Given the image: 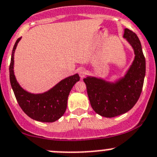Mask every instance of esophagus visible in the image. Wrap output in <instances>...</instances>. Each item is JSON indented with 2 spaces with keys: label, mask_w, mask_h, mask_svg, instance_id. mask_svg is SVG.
Returning <instances> with one entry per match:
<instances>
[{
  "label": "esophagus",
  "mask_w": 157,
  "mask_h": 157,
  "mask_svg": "<svg viewBox=\"0 0 157 157\" xmlns=\"http://www.w3.org/2000/svg\"><path fill=\"white\" fill-rule=\"evenodd\" d=\"M78 74L81 76V78H83L85 75V74H86V71H85V69L84 68H80L78 69Z\"/></svg>",
  "instance_id": "1"
}]
</instances>
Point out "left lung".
<instances>
[{"instance_id":"8db88e82","label":"left lung","mask_w":157,"mask_h":157,"mask_svg":"<svg viewBox=\"0 0 157 157\" xmlns=\"http://www.w3.org/2000/svg\"><path fill=\"white\" fill-rule=\"evenodd\" d=\"M124 37L134 50L135 58L124 77L115 83L95 77L84 78L93 110L102 117H113L128 112L140 96L146 73V60L135 33L124 29Z\"/></svg>"}]
</instances>
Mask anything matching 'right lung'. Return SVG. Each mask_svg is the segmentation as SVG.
I'll return each mask as SVG.
<instances>
[{"label":"right lung","instance_id":"obj_1","mask_svg":"<svg viewBox=\"0 0 157 157\" xmlns=\"http://www.w3.org/2000/svg\"><path fill=\"white\" fill-rule=\"evenodd\" d=\"M17 39L12 51L10 68V82L17 101L26 115L41 122H54L64 114L67 108V100L73 85L80 79L78 74L69 76L43 94H31L23 89L17 82L13 74V56Z\"/></svg>","mask_w":157,"mask_h":157}]
</instances>
